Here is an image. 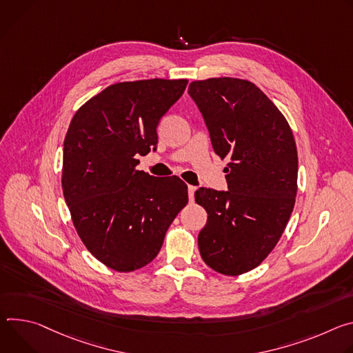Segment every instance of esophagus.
<instances>
[{
    "instance_id": "1",
    "label": "esophagus",
    "mask_w": 353,
    "mask_h": 353,
    "mask_svg": "<svg viewBox=\"0 0 353 353\" xmlns=\"http://www.w3.org/2000/svg\"><path fill=\"white\" fill-rule=\"evenodd\" d=\"M194 190H196V186L188 185V194H189V201L190 202H193V199H194Z\"/></svg>"
}]
</instances>
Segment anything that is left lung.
<instances>
[{
	"label": "left lung",
	"instance_id": "1",
	"mask_svg": "<svg viewBox=\"0 0 353 353\" xmlns=\"http://www.w3.org/2000/svg\"><path fill=\"white\" fill-rule=\"evenodd\" d=\"M188 94L203 114L228 190L199 188L194 201L208 212L198 237L213 270L239 276L275 248L294 208L297 148L286 117L255 84L240 78H208Z\"/></svg>",
	"mask_w": 353,
	"mask_h": 353
}]
</instances>
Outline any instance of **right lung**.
<instances>
[{
    "instance_id": "right-lung-1",
    "label": "right lung",
    "mask_w": 353,
    "mask_h": 353,
    "mask_svg": "<svg viewBox=\"0 0 353 353\" xmlns=\"http://www.w3.org/2000/svg\"><path fill=\"white\" fill-rule=\"evenodd\" d=\"M188 80L109 85L72 116L63 148L61 186L87 250L116 272H132L160 252L165 232L188 203L178 176L136 170L157 148V126Z\"/></svg>"
}]
</instances>
